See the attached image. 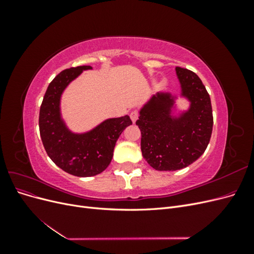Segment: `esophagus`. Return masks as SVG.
Wrapping results in <instances>:
<instances>
[{
	"instance_id": "1",
	"label": "esophagus",
	"mask_w": 254,
	"mask_h": 254,
	"mask_svg": "<svg viewBox=\"0 0 254 254\" xmlns=\"http://www.w3.org/2000/svg\"><path fill=\"white\" fill-rule=\"evenodd\" d=\"M137 118H139V112H137L136 110L130 112V119H131V121H132L133 123L137 120Z\"/></svg>"
}]
</instances>
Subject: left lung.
<instances>
[{
	"label": "left lung",
	"instance_id": "8db88e82",
	"mask_svg": "<svg viewBox=\"0 0 254 254\" xmlns=\"http://www.w3.org/2000/svg\"><path fill=\"white\" fill-rule=\"evenodd\" d=\"M180 97L190 103L177 111L178 96L158 92L140 110L135 124L141 130V150L157 171H177L200 157L210 142L213 129L211 98L201 79L187 68L176 67Z\"/></svg>",
	"mask_w": 254,
	"mask_h": 254
}]
</instances>
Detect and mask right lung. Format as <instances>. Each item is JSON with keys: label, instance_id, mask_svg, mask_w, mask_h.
<instances>
[{"label": "right lung", "instance_id": "add662e5", "mask_svg": "<svg viewBox=\"0 0 254 254\" xmlns=\"http://www.w3.org/2000/svg\"><path fill=\"white\" fill-rule=\"evenodd\" d=\"M90 65L70 67L49 84L39 113V129L48 156L61 170L77 177L101 174L110 164L115 143L127 126L129 115L103 121L86 132H73L61 115V96L73 80Z\"/></svg>", "mask_w": 254, "mask_h": 254}]
</instances>
